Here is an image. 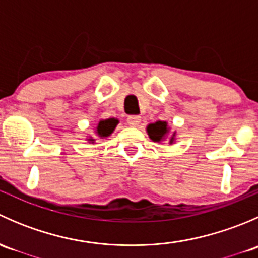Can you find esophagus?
Listing matches in <instances>:
<instances>
[{"instance_id":"1","label":"esophagus","mask_w":258,"mask_h":258,"mask_svg":"<svg viewBox=\"0 0 258 258\" xmlns=\"http://www.w3.org/2000/svg\"><path fill=\"white\" fill-rule=\"evenodd\" d=\"M127 123H128L131 127L140 126V123H141V117L140 116H128V118H127Z\"/></svg>"}]
</instances>
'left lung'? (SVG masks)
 Segmentation results:
<instances>
[{"instance_id":"obj_1","label":"left lung","mask_w":258,"mask_h":258,"mask_svg":"<svg viewBox=\"0 0 258 258\" xmlns=\"http://www.w3.org/2000/svg\"><path fill=\"white\" fill-rule=\"evenodd\" d=\"M146 131H147L148 137L153 142H158V144L168 140V144L172 145L175 144L176 137H177L176 131L170 132L171 127L168 126L167 121H156L153 123H148L146 127Z\"/></svg>"}]
</instances>
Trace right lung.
<instances>
[{"label": "right lung", "instance_id": "add662e5", "mask_svg": "<svg viewBox=\"0 0 258 258\" xmlns=\"http://www.w3.org/2000/svg\"><path fill=\"white\" fill-rule=\"evenodd\" d=\"M118 124V119L114 118H106V119H100L98 121V123L96 124V127L93 130H95V136L97 137V139H107L108 136H111L112 135V132L114 131V128H116V126ZM88 141V144H95L96 142V139L93 136H88L87 139H86Z\"/></svg>", "mask_w": 258, "mask_h": 258}]
</instances>
